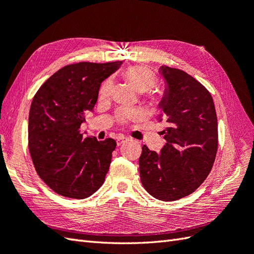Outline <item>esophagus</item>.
I'll return each instance as SVG.
<instances>
[{"label": "esophagus", "instance_id": "esophagus-1", "mask_svg": "<svg viewBox=\"0 0 254 254\" xmlns=\"http://www.w3.org/2000/svg\"><path fill=\"white\" fill-rule=\"evenodd\" d=\"M127 139H130V138L127 137V136H124V135H119V136L117 137V144H118V146H120V145H121L124 141H127Z\"/></svg>", "mask_w": 254, "mask_h": 254}]
</instances>
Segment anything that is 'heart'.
Here are the masks:
<instances>
[{"label": "heart", "mask_w": 254, "mask_h": 254, "mask_svg": "<svg viewBox=\"0 0 254 254\" xmlns=\"http://www.w3.org/2000/svg\"><path fill=\"white\" fill-rule=\"evenodd\" d=\"M122 77L127 79L128 83H130L134 88H135L139 93H144L147 91L145 95H146L147 99L152 102H156L159 100V96L154 93L153 87L157 84V77H156L155 73L149 69L146 66L143 65H132L127 68H124L122 73ZM112 88V80L110 78L105 79L102 84L100 85L99 88V97L100 98H106L110 95ZM137 116V112L127 109V108H121L119 109L116 113V119L118 122L124 123L127 122L128 119H132Z\"/></svg>", "instance_id": "b5f03b06"}]
</instances>
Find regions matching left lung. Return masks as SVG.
<instances>
[{
	"label": "left lung",
	"instance_id": "1",
	"mask_svg": "<svg viewBox=\"0 0 254 254\" xmlns=\"http://www.w3.org/2000/svg\"><path fill=\"white\" fill-rule=\"evenodd\" d=\"M167 88L160 107L167 141L157 154L143 145L139 157L142 185L161 201L193 193L213 168L218 147V124L212 95L191 75L161 66Z\"/></svg>",
	"mask_w": 254,
	"mask_h": 254
}]
</instances>
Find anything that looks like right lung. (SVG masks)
<instances>
[{
    "label": "right lung",
    "instance_id": "right-lung-1",
    "mask_svg": "<svg viewBox=\"0 0 254 254\" xmlns=\"http://www.w3.org/2000/svg\"><path fill=\"white\" fill-rule=\"evenodd\" d=\"M121 61L68 64L40 86L31 101L28 148L37 174L56 193L86 198L102 186L115 139L84 137L80 124L93 111L102 80Z\"/></svg>",
    "mask_w": 254,
    "mask_h": 254
}]
</instances>
